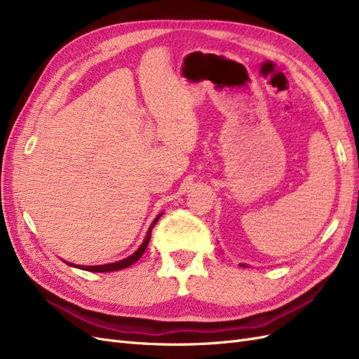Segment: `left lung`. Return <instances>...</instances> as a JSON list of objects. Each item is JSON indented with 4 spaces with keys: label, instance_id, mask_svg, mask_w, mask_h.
Listing matches in <instances>:
<instances>
[{
    "label": "left lung",
    "instance_id": "8db88e82",
    "mask_svg": "<svg viewBox=\"0 0 359 359\" xmlns=\"http://www.w3.org/2000/svg\"><path fill=\"white\" fill-rule=\"evenodd\" d=\"M241 266H247V265H244V264H241Z\"/></svg>",
    "mask_w": 359,
    "mask_h": 359
}]
</instances>
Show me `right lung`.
<instances>
[{"label":"right lung","instance_id":"1","mask_svg":"<svg viewBox=\"0 0 359 359\" xmlns=\"http://www.w3.org/2000/svg\"><path fill=\"white\" fill-rule=\"evenodd\" d=\"M160 217H161V214H158V215L156 217V219H154V222L151 223V226H149V229H148V232H147V236H145L144 243L140 244V247L136 250V252H135L132 256H128V257H126V259H123V260H118V262H114V264H106V265L83 266V265H74V264H70V262H67V265H70V266H76V268H79V269H85V271H91V273H107V271H118V269H123V268L130 266L132 264H135L136 260H139V259H140V256L144 255L145 248L148 247L149 240H151V231H153V227L156 226V223L158 222Z\"/></svg>","mask_w":359,"mask_h":359}]
</instances>
